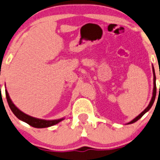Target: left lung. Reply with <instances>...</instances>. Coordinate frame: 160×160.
Here are the masks:
<instances>
[{
  "label": "left lung",
  "instance_id": "8db88e82",
  "mask_svg": "<svg viewBox=\"0 0 160 160\" xmlns=\"http://www.w3.org/2000/svg\"><path fill=\"white\" fill-rule=\"evenodd\" d=\"M152 73H153V90H152V99H151L150 102H149V104L148 105V107L147 108L145 109L143 111H142V112H141L140 114H139V115L137 116V117H135V118L133 119L132 120H131L130 122H129L127 124H131V123H133V122H137V120H139V119L141 118V117H142V116L144 115V114L146 113V112H148L149 110H150V108L152 107V104H153L154 101H155V98H156V74H155V70H154V67L152 66Z\"/></svg>",
  "mask_w": 160,
  "mask_h": 160
}]
</instances>
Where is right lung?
I'll return each mask as SVG.
<instances>
[{"mask_svg": "<svg viewBox=\"0 0 160 160\" xmlns=\"http://www.w3.org/2000/svg\"><path fill=\"white\" fill-rule=\"evenodd\" d=\"M5 93H6V98L8 100V105H9L10 108H11V111L13 112V113L18 117L19 120L23 121V122H27L28 124H29L31 127H35V128H46V127H52L53 125H56V124L59 123L60 122H61L62 120H64V118L61 119H58V120H42V119H38L35 118V117H31V116L28 115V114L24 113L21 110H20L16 106L13 104L12 100L10 98L9 94L8 93V90H5Z\"/></svg>", "mask_w": 160, "mask_h": 160, "instance_id": "1", "label": "right lung"}]
</instances>
